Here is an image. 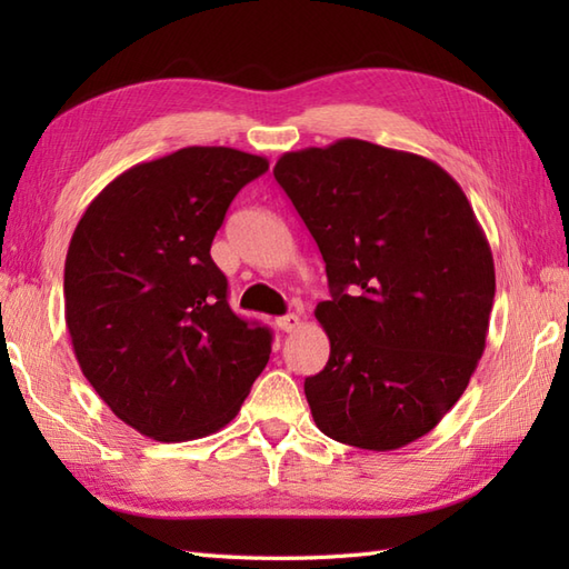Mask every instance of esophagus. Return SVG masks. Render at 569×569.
Instances as JSON below:
<instances>
[{"instance_id":"obj_1","label":"esophagus","mask_w":569,"mask_h":569,"mask_svg":"<svg viewBox=\"0 0 569 569\" xmlns=\"http://www.w3.org/2000/svg\"><path fill=\"white\" fill-rule=\"evenodd\" d=\"M276 325H278V330H281V332H296L300 328V318L296 316V312H288V316L278 318Z\"/></svg>"}]
</instances>
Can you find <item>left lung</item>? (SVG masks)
Listing matches in <instances>:
<instances>
[{
  "label": "left lung",
  "instance_id": "left-lung-1",
  "mask_svg": "<svg viewBox=\"0 0 569 569\" xmlns=\"http://www.w3.org/2000/svg\"><path fill=\"white\" fill-rule=\"evenodd\" d=\"M273 176L332 293L316 308L330 359L306 379L312 420L359 450L416 442L459 401L487 347L497 273L475 210L435 161L361 139L288 151Z\"/></svg>",
  "mask_w": 569,
  "mask_h": 569
}]
</instances>
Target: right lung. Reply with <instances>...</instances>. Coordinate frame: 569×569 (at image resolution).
Segmentation results:
<instances>
[{"label": "right lung", "instance_id": "1", "mask_svg": "<svg viewBox=\"0 0 569 569\" xmlns=\"http://www.w3.org/2000/svg\"><path fill=\"white\" fill-rule=\"evenodd\" d=\"M266 171L247 151L178 149L117 176L72 232V352L112 413L151 440L224 428L269 361L271 332L234 316L210 257L229 202Z\"/></svg>", "mask_w": 569, "mask_h": 569}]
</instances>
